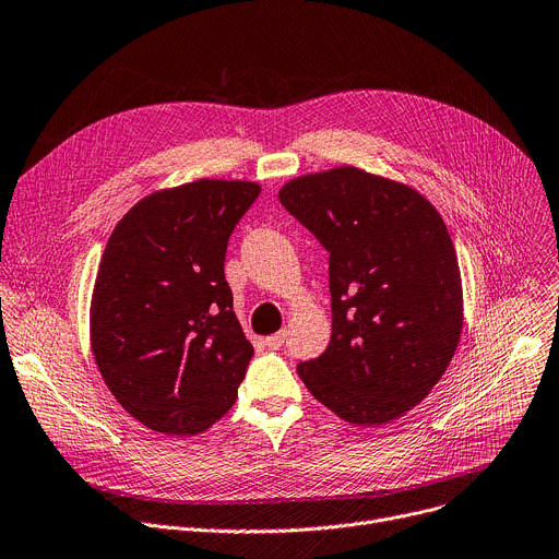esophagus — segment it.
Instances as JSON below:
<instances>
[{
    "label": "esophagus",
    "instance_id": "esophagus-1",
    "mask_svg": "<svg viewBox=\"0 0 559 559\" xmlns=\"http://www.w3.org/2000/svg\"><path fill=\"white\" fill-rule=\"evenodd\" d=\"M283 344H285V330H281V332H276V334H272V337L265 340V346H270L274 350H278Z\"/></svg>",
    "mask_w": 559,
    "mask_h": 559
}]
</instances>
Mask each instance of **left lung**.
I'll return each mask as SVG.
<instances>
[{
  "label": "left lung",
  "mask_w": 559,
  "mask_h": 559,
  "mask_svg": "<svg viewBox=\"0 0 559 559\" xmlns=\"http://www.w3.org/2000/svg\"><path fill=\"white\" fill-rule=\"evenodd\" d=\"M278 200L330 253V344L299 378L350 425L404 416L444 376L463 332L448 225L414 186L355 166L294 177Z\"/></svg>",
  "instance_id": "left-lung-1"
}]
</instances>
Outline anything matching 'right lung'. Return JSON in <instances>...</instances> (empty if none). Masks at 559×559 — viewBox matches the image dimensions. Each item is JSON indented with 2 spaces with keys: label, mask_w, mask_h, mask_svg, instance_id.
Returning <instances> with one entry per match:
<instances>
[{
  "label": "right lung",
  "mask_w": 559,
  "mask_h": 559,
  "mask_svg": "<svg viewBox=\"0 0 559 559\" xmlns=\"http://www.w3.org/2000/svg\"><path fill=\"white\" fill-rule=\"evenodd\" d=\"M260 193L195 179L139 200L111 231L92 292L90 342L126 412L166 436L225 416L253 355L225 281L231 231Z\"/></svg>",
  "instance_id": "1"
}]
</instances>
